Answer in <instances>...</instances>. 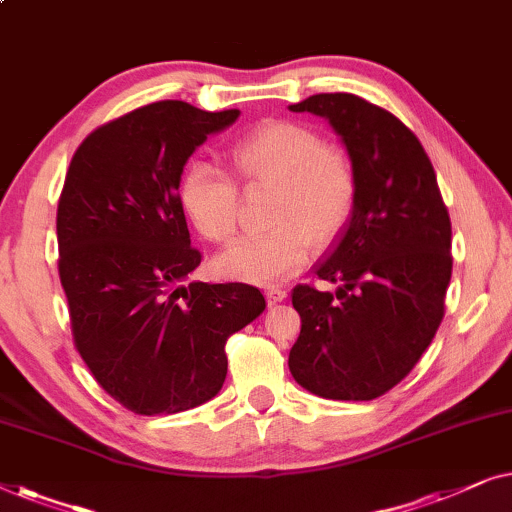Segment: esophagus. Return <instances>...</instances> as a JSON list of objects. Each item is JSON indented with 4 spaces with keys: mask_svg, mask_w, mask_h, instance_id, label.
Returning a JSON list of instances; mask_svg holds the SVG:
<instances>
[{
    "mask_svg": "<svg viewBox=\"0 0 512 512\" xmlns=\"http://www.w3.org/2000/svg\"><path fill=\"white\" fill-rule=\"evenodd\" d=\"M287 297V290H283V287H266V301L269 304H280Z\"/></svg>",
    "mask_w": 512,
    "mask_h": 512,
    "instance_id": "obj_1",
    "label": "esophagus"
}]
</instances>
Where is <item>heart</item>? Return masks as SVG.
Returning <instances> with one entry per match:
<instances>
[{
  "mask_svg": "<svg viewBox=\"0 0 512 512\" xmlns=\"http://www.w3.org/2000/svg\"><path fill=\"white\" fill-rule=\"evenodd\" d=\"M229 162L250 187L271 190L269 232L243 236L215 257L222 278L278 283L306 264L313 246L341 234L357 197V171L343 148L322 143L315 129L266 120L229 148ZM181 206L192 227L213 243L234 236L239 187L225 171L192 162L181 178Z\"/></svg>",
  "mask_w": 512,
  "mask_h": 512,
  "instance_id": "heart-1",
  "label": "heart"
}]
</instances>
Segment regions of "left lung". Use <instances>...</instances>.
<instances>
[{"label":"left lung","instance_id":"1","mask_svg":"<svg viewBox=\"0 0 512 512\" xmlns=\"http://www.w3.org/2000/svg\"><path fill=\"white\" fill-rule=\"evenodd\" d=\"M294 113L329 120L357 171L355 206L315 276L292 290L301 331L292 378L336 401L383 397L413 371L445 313L452 227L434 167L390 111L348 92L313 95Z\"/></svg>","mask_w":512,"mask_h":512}]
</instances>
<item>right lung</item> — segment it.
<instances>
[{
  "label": "right lung",
  "instance_id": "right-lung-1",
  "mask_svg": "<svg viewBox=\"0 0 512 512\" xmlns=\"http://www.w3.org/2000/svg\"><path fill=\"white\" fill-rule=\"evenodd\" d=\"M239 113L155 102L97 127L71 157L57 266L74 343L104 392L136 415L213 399L227 338L266 308L246 283L183 285L201 262L178 197L183 167Z\"/></svg>",
  "mask_w": 512,
  "mask_h": 512
}]
</instances>
